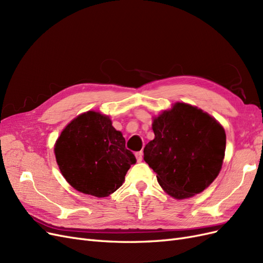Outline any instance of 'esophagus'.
I'll return each mask as SVG.
<instances>
[{
  "label": "esophagus",
  "instance_id": "obj_1",
  "mask_svg": "<svg viewBox=\"0 0 263 263\" xmlns=\"http://www.w3.org/2000/svg\"><path fill=\"white\" fill-rule=\"evenodd\" d=\"M142 156H144V154H142L141 151H139V153H136V159H137L138 162H140L142 160Z\"/></svg>",
  "mask_w": 263,
  "mask_h": 263
}]
</instances>
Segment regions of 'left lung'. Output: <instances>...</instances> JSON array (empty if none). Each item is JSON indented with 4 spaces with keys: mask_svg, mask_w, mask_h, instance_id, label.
Masks as SVG:
<instances>
[{
    "mask_svg": "<svg viewBox=\"0 0 263 263\" xmlns=\"http://www.w3.org/2000/svg\"><path fill=\"white\" fill-rule=\"evenodd\" d=\"M155 139L144 160L170 196L183 200L203 192L217 178L225 157L222 126L202 109L176 103L154 119Z\"/></svg>",
    "mask_w": 263,
    "mask_h": 263,
    "instance_id": "left-lung-1",
    "label": "left lung"
}]
</instances>
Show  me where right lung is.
<instances>
[{
	"label": "right lung",
	"instance_id": "1",
	"mask_svg": "<svg viewBox=\"0 0 263 263\" xmlns=\"http://www.w3.org/2000/svg\"><path fill=\"white\" fill-rule=\"evenodd\" d=\"M55 160L69 184L79 192L105 197L121 187L136 158L125 138L101 113H83L62 130L54 145Z\"/></svg>",
	"mask_w": 263,
	"mask_h": 263
}]
</instances>
